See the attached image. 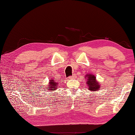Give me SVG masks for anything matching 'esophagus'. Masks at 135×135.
I'll return each mask as SVG.
<instances>
[{"mask_svg": "<svg viewBox=\"0 0 135 135\" xmlns=\"http://www.w3.org/2000/svg\"><path fill=\"white\" fill-rule=\"evenodd\" d=\"M75 78H76V75H75V74H74V75H73V76H70L69 78H68V79H73Z\"/></svg>", "mask_w": 135, "mask_h": 135, "instance_id": "esophagus-1", "label": "esophagus"}]
</instances>
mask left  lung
<instances>
[{
    "label": "left lung",
    "instance_id": "8db88e82",
    "mask_svg": "<svg viewBox=\"0 0 135 135\" xmlns=\"http://www.w3.org/2000/svg\"><path fill=\"white\" fill-rule=\"evenodd\" d=\"M84 78L86 81L88 89L92 91H97L100 90L102 86L99 81L97 80L96 76L91 74H87Z\"/></svg>",
    "mask_w": 135,
    "mask_h": 135
}]
</instances>
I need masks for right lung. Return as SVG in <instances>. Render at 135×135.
I'll return each instance as SVG.
<instances>
[{"instance_id": "obj_1", "label": "right lung", "mask_w": 135, "mask_h": 135, "mask_svg": "<svg viewBox=\"0 0 135 135\" xmlns=\"http://www.w3.org/2000/svg\"><path fill=\"white\" fill-rule=\"evenodd\" d=\"M59 83L57 82L56 81H54V80L53 79H50L49 80V82L47 86H46V90L48 91H54L56 90L57 88V86H58Z\"/></svg>"}]
</instances>
